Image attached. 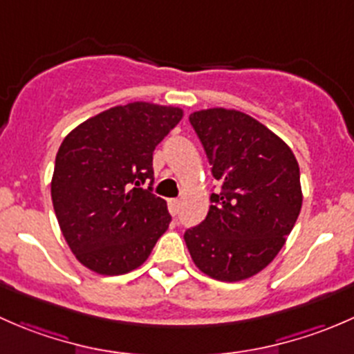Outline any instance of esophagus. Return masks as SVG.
Listing matches in <instances>:
<instances>
[{"mask_svg": "<svg viewBox=\"0 0 354 354\" xmlns=\"http://www.w3.org/2000/svg\"><path fill=\"white\" fill-rule=\"evenodd\" d=\"M167 207H169L171 216H178V212H180V200L171 198L169 202H167Z\"/></svg>", "mask_w": 354, "mask_h": 354, "instance_id": "esophagus-1", "label": "esophagus"}]
</instances>
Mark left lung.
Returning <instances> with one entry per match:
<instances>
[{
    "instance_id": "1",
    "label": "left lung",
    "mask_w": 354,
    "mask_h": 354,
    "mask_svg": "<svg viewBox=\"0 0 354 354\" xmlns=\"http://www.w3.org/2000/svg\"><path fill=\"white\" fill-rule=\"evenodd\" d=\"M190 123L221 190L185 243L195 266L217 281H243L266 269L301 210L299 166L291 149L236 109L195 111Z\"/></svg>"
}]
</instances>
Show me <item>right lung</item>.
<instances>
[{
	"instance_id": "add662e5",
	"label": "right lung",
	"mask_w": 354,
	"mask_h": 354,
	"mask_svg": "<svg viewBox=\"0 0 354 354\" xmlns=\"http://www.w3.org/2000/svg\"><path fill=\"white\" fill-rule=\"evenodd\" d=\"M181 118L173 106L130 102L88 118L59 145L53 207L87 269L102 276L137 269L169 227L166 200L152 194V154Z\"/></svg>"
}]
</instances>
